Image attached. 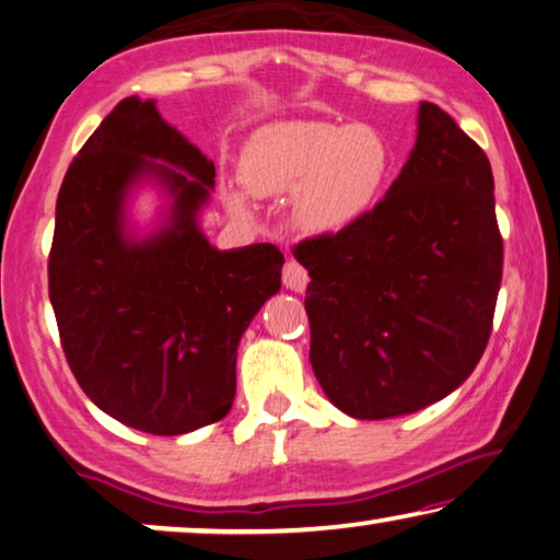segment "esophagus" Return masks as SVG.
<instances>
[{
    "label": "esophagus",
    "instance_id": "34e87169",
    "mask_svg": "<svg viewBox=\"0 0 560 560\" xmlns=\"http://www.w3.org/2000/svg\"><path fill=\"white\" fill-rule=\"evenodd\" d=\"M282 282H285V288L290 290L303 292L307 285V270L298 260H288L285 268H282Z\"/></svg>",
    "mask_w": 560,
    "mask_h": 560
}]
</instances>
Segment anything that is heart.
I'll list each match as a JSON object with an SVG mask.
<instances>
[{
	"label": "heart",
	"mask_w": 560,
	"mask_h": 560,
	"mask_svg": "<svg viewBox=\"0 0 560 560\" xmlns=\"http://www.w3.org/2000/svg\"><path fill=\"white\" fill-rule=\"evenodd\" d=\"M393 170L385 137L365 125L282 122L245 144L240 179L257 197L292 192L290 214L300 230L332 232L373 208ZM228 208L247 218L243 190L228 187Z\"/></svg>",
	"instance_id": "heart-1"
}]
</instances>
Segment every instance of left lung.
<instances>
[{
	"instance_id": "left-lung-1",
	"label": "left lung",
	"mask_w": 560,
	"mask_h": 560,
	"mask_svg": "<svg viewBox=\"0 0 560 560\" xmlns=\"http://www.w3.org/2000/svg\"><path fill=\"white\" fill-rule=\"evenodd\" d=\"M310 275V363L360 420L406 416L472 373L493 330L503 275L486 152L433 102L381 202L292 247Z\"/></svg>"
}]
</instances>
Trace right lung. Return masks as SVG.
I'll return each mask as SVG.
<instances>
[{
    "label": "right lung",
    "instance_id": "1",
    "mask_svg": "<svg viewBox=\"0 0 560 560\" xmlns=\"http://www.w3.org/2000/svg\"><path fill=\"white\" fill-rule=\"evenodd\" d=\"M144 171L176 195L173 225L132 244L121 202ZM212 185V162L154 102L127 97L82 144L57 197L47 268L65 358L94 406L142 433L183 435L228 416L237 342L280 290L278 247L220 253L197 230Z\"/></svg>",
    "mask_w": 560,
    "mask_h": 560
}]
</instances>
